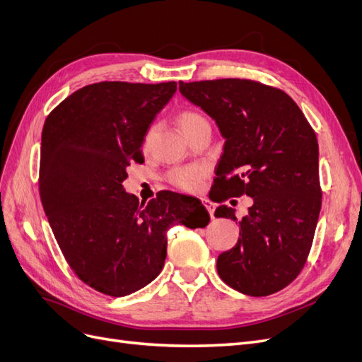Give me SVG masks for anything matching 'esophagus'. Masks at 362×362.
Segmentation results:
<instances>
[{"mask_svg":"<svg viewBox=\"0 0 362 362\" xmlns=\"http://www.w3.org/2000/svg\"><path fill=\"white\" fill-rule=\"evenodd\" d=\"M203 204H204V207L207 209L209 215L213 218V215H215V206H213V203H210L209 199H203Z\"/></svg>","mask_w":362,"mask_h":362,"instance_id":"1","label":"esophagus"}]
</instances>
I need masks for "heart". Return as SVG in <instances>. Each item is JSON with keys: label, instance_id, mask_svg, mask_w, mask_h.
<instances>
[{"label": "heart", "instance_id": "b5f03b06", "mask_svg": "<svg viewBox=\"0 0 362 362\" xmlns=\"http://www.w3.org/2000/svg\"><path fill=\"white\" fill-rule=\"evenodd\" d=\"M177 122H179L185 136L191 134L197 127L203 125V124H209L207 119L202 113H198L195 110H183L182 113H179ZM152 137H153V128L147 129L146 136L143 139V149L144 151H147L151 147ZM203 179H204V170L198 165L174 168L168 174V182L173 186H176V188L183 189V191H189V192L198 189V186L202 185Z\"/></svg>", "mask_w": 362, "mask_h": 362}]
</instances>
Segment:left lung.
Wrapping results in <instances>:
<instances>
[{
  "label": "left lung",
  "mask_w": 362,
  "mask_h": 362,
  "mask_svg": "<svg viewBox=\"0 0 362 362\" xmlns=\"http://www.w3.org/2000/svg\"><path fill=\"white\" fill-rule=\"evenodd\" d=\"M179 90L225 139L215 202L253 198L242 221L225 204L215 211L240 225L237 245L218 257L219 277L246 296H272L297 279L313 243L322 204L316 134L286 92L255 80L179 82Z\"/></svg>",
  "instance_id": "8db88e82"
}]
</instances>
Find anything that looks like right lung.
<instances>
[{
	"mask_svg": "<svg viewBox=\"0 0 362 362\" xmlns=\"http://www.w3.org/2000/svg\"><path fill=\"white\" fill-rule=\"evenodd\" d=\"M176 89V82H100L46 117L38 179L45 213L71 270L105 296L125 297L152 282L165 262L170 226L210 221L197 198L160 191L144 204L122 186L127 167L144 160L146 132Z\"/></svg>",
	"mask_w": 362,
	"mask_h": 362,
	"instance_id": "add662e5",
	"label": "right lung"
}]
</instances>
